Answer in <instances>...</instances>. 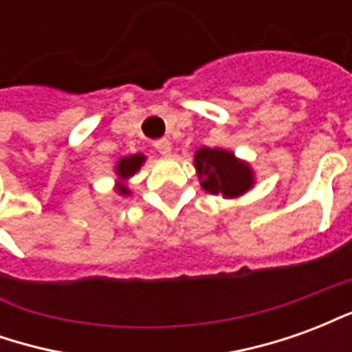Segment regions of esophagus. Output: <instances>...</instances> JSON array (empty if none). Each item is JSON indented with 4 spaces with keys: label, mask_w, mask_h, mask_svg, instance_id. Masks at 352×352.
Instances as JSON below:
<instances>
[{
    "label": "esophagus",
    "mask_w": 352,
    "mask_h": 352,
    "mask_svg": "<svg viewBox=\"0 0 352 352\" xmlns=\"http://www.w3.org/2000/svg\"><path fill=\"white\" fill-rule=\"evenodd\" d=\"M154 148L158 151L160 154H164V156H169L171 154V143H169V139H156L154 141Z\"/></svg>",
    "instance_id": "34e87169"
}]
</instances>
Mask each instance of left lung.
Wrapping results in <instances>:
<instances>
[{"instance_id": "obj_1", "label": "left lung", "mask_w": 352, "mask_h": 352, "mask_svg": "<svg viewBox=\"0 0 352 352\" xmlns=\"http://www.w3.org/2000/svg\"><path fill=\"white\" fill-rule=\"evenodd\" d=\"M194 164L201 179V186L211 194L236 198L252 186V171L249 166L236 160L228 151L204 146L194 156Z\"/></svg>"}]
</instances>
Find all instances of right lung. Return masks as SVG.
<instances>
[{"mask_svg": "<svg viewBox=\"0 0 352 352\" xmlns=\"http://www.w3.org/2000/svg\"><path fill=\"white\" fill-rule=\"evenodd\" d=\"M143 162H145V156H143V154H133V156L120 158L118 166H116V173H118L120 179H128V177L133 175V173L141 168V164H143ZM118 192H120V194H130V190H128L124 184L118 186Z\"/></svg>", "mask_w": 352, "mask_h": 352, "instance_id": "obj_1", "label": "right lung"}]
</instances>
